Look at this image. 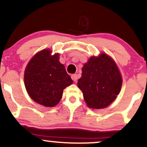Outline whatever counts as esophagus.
I'll return each instance as SVG.
<instances>
[{
  "mask_svg": "<svg viewBox=\"0 0 147 147\" xmlns=\"http://www.w3.org/2000/svg\"><path fill=\"white\" fill-rule=\"evenodd\" d=\"M71 78H72V80H73L74 82H77V79H78V78H77V75H76V74H75V75H71Z\"/></svg>",
  "mask_w": 147,
  "mask_h": 147,
  "instance_id": "34e87169",
  "label": "esophagus"
}]
</instances>
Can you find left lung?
I'll return each mask as SVG.
<instances>
[{
	"mask_svg": "<svg viewBox=\"0 0 147 147\" xmlns=\"http://www.w3.org/2000/svg\"><path fill=\"white\" fill-rule=\"evenodd\" d=\"M122 79L117 66L106 54L92 57L82 68L78 87L84 100L91 109H104L115 99L120 91Z\"/></svg>",
	"mask_w": 147,
	"mask_h": 147,
	"instance_id": "8db88e82",
	"label": "left lung"
}]
</instances>
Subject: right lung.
I'll return each instance as SVG.
<instances>
[{"mask_svg": "<svg viewBox=\"0 0 147 147\" xmlns=\"http://www.w3.org/2000/svg\"><path fill=\"white\" fill-rule=\"evenodd\" d=\"M48 49L41 50L30 61L25 70L24 82L28 95L41 105L53 107L63 95V89L72 83L59 54L50 55Z\"/></svg>", "mask_w": 147, "mask_h": 147, "instance_id": "add662e5", "label": "right lung"}]
</instances>
